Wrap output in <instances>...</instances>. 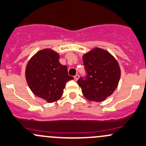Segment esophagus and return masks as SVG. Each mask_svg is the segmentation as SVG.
Masks as SVG:
<instances>
[{
  "label": "esophagus",
  "instance_id": "esophagus-1",
  "mask_svg": "<svg viewBox=\"0 0 146 146\" xmlns=\"http://www.w3.org/2000/svg\"><path fill=\"white\" fill-rule=\"evenodd\" d=\"M79 77H80V76H79V75H78V74L76 75V76H74V79H75V80H76V81H77L78 80V78H79Z\"/></svg>",
  "mask_w": 146,
  "mask_h": 146
}]
</instances>
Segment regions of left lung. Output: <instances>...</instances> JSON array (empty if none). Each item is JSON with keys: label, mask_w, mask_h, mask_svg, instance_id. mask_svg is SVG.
I'll return each instance as SVG.
<instances>
[{"label": "left lung", "mask_w": 146, "mask_h": 146, "mask_svg": "<svg viewBox=\"0 0 146 146\" xmlns=\"http://www.w3.org/2000/svg\"><path fill=\"white\" fill-rule=\"evenodd\" d=\"M87 73L77 83L84 96L90 101L106 100L117 88L121 70L114 56L103 49L96 47L82 56Z\"/></svg>", "instance_id": "1"}]
</instances>
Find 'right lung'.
<instances>
[{"label": "right lung", "mask_w": 146, "mask_h": 146, "mask_svg": "<svg viewBox=\"0 0 146 146\" xmlns=\"http://www.w3.org/2000/svg\"><path fill=\"white\" fill-rule=\"evenodd\" d=\"M59 54L44 49L35 54L26 67L25 76L29 88L38 97L48 103L59 100L66 83L73 78L68 75L66 66L59 61Z\"/></svg>", "instance_id": "obj_1"}]
</instances>
